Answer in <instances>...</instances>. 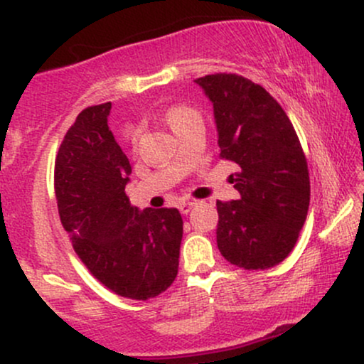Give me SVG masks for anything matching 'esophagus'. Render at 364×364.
<instances>
[{
	"label": "esophagus",
	"instance_id": "esophagus-1",
	"mask_svg": "<svg viewBox=\"0 0 364 364\" xmlns=\"http://www.w3.org/2000/svg\"><path fill=\"white\" fill-rule=\"evenodd\" d=\"M195 205H196V202H181L178 205V208H179V212H181V214H188V212H190Z\"/></svg>",
	"mask_w": 364,
	"mask_h": 364
}]
</instances>
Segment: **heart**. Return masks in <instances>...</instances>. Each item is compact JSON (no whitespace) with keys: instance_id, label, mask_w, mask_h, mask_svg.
<instances>
[{"instance_id":"1","label":"heart","mask_w":364,"mask_h":364,"mask_svg":"<svg viewBox=\"0 0 364 364\" xmlns=\"http://www.w3.org/2000/svg\"><path fill=\"white\" fill-rule=\"evenodd\" d=\"M191 118H196V112L191 111L190 107L176 106V107H171V109L166 112V121H168V124L174 133H176L178 129Z\"/></svg>"}]
</instances>
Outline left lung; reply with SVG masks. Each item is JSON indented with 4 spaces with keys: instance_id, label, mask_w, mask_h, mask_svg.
I'll return each mask as SVG.
<instances>
[{
    "instance_id": "left-lung-1",
    "label": "left lung",
    "mask_w": 364,
    "mask_h": 364,
    "mask_svg": "<svg viewBox=\"0 0 364 364\" xmlns=\"http://www.w3.org/2000/svg\"><path fill=\"white\" fill-rule=\"evenodd\" d=\"M212 104L220 157L240 166V200L217 202V246L245 270L279 265L294 248L308 207L310 174L294 127L262 85L236 73L195 80Z\"/></svg>"
}]
</instances>
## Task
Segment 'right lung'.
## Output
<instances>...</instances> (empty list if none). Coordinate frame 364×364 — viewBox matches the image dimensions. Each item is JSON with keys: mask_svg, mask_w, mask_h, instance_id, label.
<instances>
[{"mask_svg": "<svg viewBox=\"0 0 364 364\" xmlns=\"http://www.w3.org/2000/svg\"><path fill=\"white\" fill-rule=\"evenodd\" d=\"M109 112L111 102L87 107L66 132L54 162L58 212L89 272L118 296L147 301L176 279L183 219L178 208L129 203L132 166Z\"/></svg>", "mask_w": 364, "mask_h": 364, "instance_id": "obj_1", "label": "right lung"}]
</instances>
